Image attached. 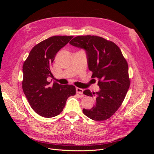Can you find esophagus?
I'll return each mask as SVG.
<instances>
[{
  "mask_svg": "<svg viewBox=\"0 0 154 154\" xmlns=\"http://www.w3.org/2000/svg\"><path fill=\"white\" fill-rule=\"evenodd\" d=\"M76 92L78 93V94H83V90L82 89V88H78V87H76Z\"/></svg>",
  "mask_w": 154,
  "mask_h": 154,
  "instance_id": "esophagus-1",
  "label": "esophagus"
}]
</instances>
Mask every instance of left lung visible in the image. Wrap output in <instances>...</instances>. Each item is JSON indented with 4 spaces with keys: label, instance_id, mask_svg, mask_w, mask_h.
I'll return each instance as SVG.
<instances>
[{
    "label": "left lung",
    "instance_id": "left-lung-1",
    "mask_svg": "<svg viewBox=\"0 0 154 154\" xmlns=\"http://www.w3.org/2000/svg\"><path fill=\"white\" fill-rule=\"evenodd\" d=\"M69 44L86 51L88 69L100 88L96 93L83 91L96 97L94 106L83 109V114L97 122L109 119L120 107L130 87L127 62L117 45L100 36H78Z\"/></svg>",
    "mask_w": 154,
    "mask_h": 154
}]
</instances>
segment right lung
Segmentation results:
<instances>
[{"label": "right lung", "instance_id": "1", "mask_svg": "<svg viewBox=\"0 0 154 154\" xmlns=\"http://www.w3.org/2000/svg\"><path fill=\"white\" fill-rule=\"evenodd\" d=\"M73 38L54 36L34 46L22 67V89L31 108L44 118H53L62 112L69 96L76 94L72 85L51 84V71L55 56Z\"/></svg>", "mask_w": 154, "mask_h": 154}]
</instances>
